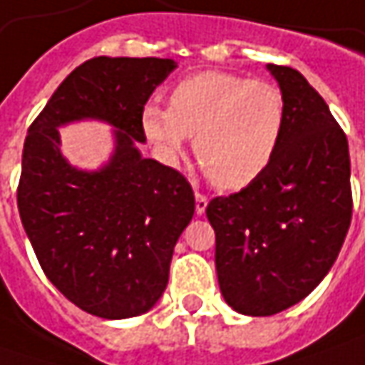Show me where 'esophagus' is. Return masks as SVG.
<instances>
[{"label":"esophagus","instance_id":"esophagus-1","mask_svg":"<svg viewBox=\"0 0 365 365\" xmlns=\"http://www.w3.org/2000/svg\"><path fill=\"white\" fill-rule=\"evenodd\" d=\"M207 203H209V199L205 197L203 192H195V211H197V215H203Z\"/></svg>","mask_w":365,"mask_h":365}]
</instances>
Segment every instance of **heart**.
Segmentation results:
<instances>
[{"label": "heart", "mask_w": 365, "mask_h": 365, "mask_svg": "<svg viewBox=\"0 0 365 365\" xmlns=\"http://www.w3.org/2000/svg\"><path fill=\"white\" fill-rule=\"evenodd\" d=\"M140 121L162 160L176 162L195 138V156L213 185L240 190L276 158L287 130V101L270 81L203 71L176 83L168 107L148 103Z\"/></svg>", "instance_id": "b5f03b06"}]
</instances>
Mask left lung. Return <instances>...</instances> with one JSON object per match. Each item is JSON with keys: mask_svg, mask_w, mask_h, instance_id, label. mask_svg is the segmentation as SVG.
<instances>
[{"mask_svg": "<svg viewBox=\"0 0 365 365\" xmlns=\"http://www.w3.org/2000/svg\"><path fill=\"white\" fill-rule=\"evenodd\" d=\"M268 71L287 101L280 150L256 182L207 205L221 294L250 317L276 315L315 290L339 256L354 209L344 130L299 71Z\"/></svg>", "mask_w": 365, "mask_h": 365, "instance_id": "8db88e82", "label": "left lung"}]
</instances>
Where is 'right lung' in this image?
Returning <instances> with one entry per match:
<instances>
[{"label": "right lung", "instance_id": "1", "mask_svg": "<svg viewBox=\"0 0 365 365\" xmlns=\"http://www.w3.org/2000/svg\"><path fill=\"white\" fill-rule=\"evenodd\" d=\"M175 66L152 56L91 58L58 85L24 142L18 209L36 258L68 301L101 319L156 304L195 213L189 180L135 148L146 142L142 109ZM85 117L118 128L116 152L97 173L60 154L58 128Z\"/></svg>", "mask_w": 365, "mask_h": 365}]
</instances>
